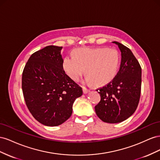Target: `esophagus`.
Segmentation results:
<instances>
[{
    "instance_id": "1",
    "label": "esophagus",
    "mask_w": 160,
    "mask_h": 160,
    "mask_svg": "<svg viewBox=\"0 0 160 160\" xmlns=\"http://www.w3.org/2000/svg\"><path fill=\"white\" fill-rule=\"evenodd\" d=\"M82 89H83V92H84V94L88 93V92H90V89H88V88H87L84 87V86H83V87H82Z\"/></svg>"
}]
</instances>
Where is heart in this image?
I'll use <instances>...</instances> for the list:
<instances>
[{
    "mask_svg": "<svg viewBox=\"0 0 160 160\" xmlns=\"http://www.w3.org/2000/svg\"><path fill=\"white\" fill-rule=\"evenodd\" d=\"M73 54L74 57L67 56L63 59L62 68L74 81L80 78L86 69L88 80L103 85L114 78L119 68L120 55L114 48H80L74 49Z\"/></svg>",
    "mask_w": 160,
    "mask_h": 160,
    "instance_id": "heart-1",
    "label": "heart"
}]
</instances>
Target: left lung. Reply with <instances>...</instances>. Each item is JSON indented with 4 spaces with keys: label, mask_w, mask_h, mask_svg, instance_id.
Returning <instances> with one entry per match:
<instances>
[{
    "label": "left lung",
    "mask_w": 160,
    "mask_h": 160,
    "mask_svg": "<svg viewBox=\"0 0 160 160\" xmlns=\"http://www.w3.org/2000/svg\"><path fill=\"white\" fill-rule=\"evenodd\" d=\"M121 52L119 70L110 82L97 90L100 100L95 112L102 121L121 122L130 117L138 108L141 95V68L129 49L117 42Z\"/></svg>",
    "instance_id": "8db88e82"
}]
</instances>
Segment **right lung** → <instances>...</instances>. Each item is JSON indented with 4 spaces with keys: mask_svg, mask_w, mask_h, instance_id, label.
<instances>
[{
    "mask_svg": "<svg viewBox=\"0 0 160 160\" xmlns=\"http://www.w3.org/2000/svg\"><path fill=\"white\" fill-rule=\"evenodd\" d=\"M62 47L49 45L33 53L22 75V90L31 115L42 124L53 127L70 117L75 100L82 89L62 68Z\"/></svg>",
    "mask_w": 160,
    "mask_h": 160,
    "instance_id": "1",
    "label": "right lung"
}]
</instances>
